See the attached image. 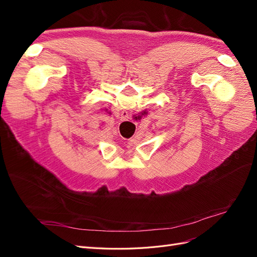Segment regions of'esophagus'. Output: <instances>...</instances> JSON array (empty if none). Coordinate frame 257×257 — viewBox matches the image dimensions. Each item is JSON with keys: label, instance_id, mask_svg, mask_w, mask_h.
<instances>
[{"label": "esophagus", "instance_id": "34e87169", "mask_svg": "<svg viewBox=\"0 0 257 257\" xmlns=\"http://www.w3.org/2000/svg\"><path fill=\"white\" fill-rule=\"evenodd\" d=\"M120 119H121V121L128 120V119H130V113H128V111H126V110H123V111L121 112Z\"/></svg>", "mask_w": 257, "mask_h": 257}]
</instances>
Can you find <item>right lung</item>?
Instances as JSON below:
<instances>
[{
  "label": "right lung",
  "instance_id": "add662e5",
  "mask_svg": "<svg viewBox=\"0 0 257 257\" xmlns=\"http://www.w3.org/2000/svg\"><path fill=\"white\" fill-rule=\"evenodd\" d=\"M147 113H148V112H147V110H145V111H143V112L141 113V115H135V119H136V120H141V119H142V116H143V115H145V114H147Z\"/></svg>",
  "mask_w": 257,
  "mask_h": 257
}]
</instances>
